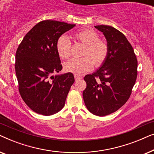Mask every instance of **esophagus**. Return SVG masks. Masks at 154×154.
Masks as SVG:
<instances>
[{"label":"esophagus","instance_id":"34e87169","mask_svg":"<svg viewBox=\"0 0 154 154\" xmlns=\"http://www.w3.org/2000/svg\"><path fill=\"white\" fill-rule=\"evenodd\" d=\"M74 78H75V81H80V80H81L82 79H83L81 76H80V75H75Z\"/></svg>","mask_w":154,"mask_h":154}]
</instances>
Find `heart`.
<instances>
[{
  "label": "heart",
  "instance_id": "obj_1",
  "mask_svg": "<svg viewBox=\"0 0 154 154\" xmlns=\"http://www.w3.org/2000/svg\"><path fill=\"white\" fill-rule=\"evenodd\" d=\"M78 41L85 45L83 57L73 58L64 64L67 72L75 75H83L93 66L100 67L105 62L109 55V45L104 40L99 38L98 33L90 29H85L74 34ZM57 52L60 58L66 60L70 57L71 43L65 35H61L57 41Z\"/></svg>",
  "mask_w": 154,
  "mask_h": 154
}]
</instances>
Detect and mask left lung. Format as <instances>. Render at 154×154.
<instances>
[{"label": "left lung", "instance_id": "1", "mask_svg": "<svg viewBox=\"0 0 154 154\" xmlns=\"http://www.w3.org/2000/svg\"><path fill=\"white\" fill-rule=\"evenodd\" d=\"M109 45L105 62L84 80L83 92L87 109L98 116L111 114L125 104L137 76V60L131 44L121 31L111 26L98 25Z\"/></svg>", "mask_w": 154, "mask_h": 154}]
</instances>
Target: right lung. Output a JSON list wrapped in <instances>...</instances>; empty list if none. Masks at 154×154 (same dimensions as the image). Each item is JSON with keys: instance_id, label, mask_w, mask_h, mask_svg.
I'll return each instance as SVG.
<instances>
[{"instance_id": "right-lung-1", "label": "right lung", "mask_w": 154, "mask_h": 154, "mask_svg": "<svg viewBox=\"0 0 154 154\" xmlns=\"http://www.w3.org/2000/svg\"><path fill=\"white\" fill-rule=\"evenodd\" d=\"M75 26L54 20L42 21L26 33L17 50L19 92L35 113L50 116L64 106L75 80L70 72L53 75L62 69L56 43L63 33Z\"/></svg>"}]
</instances>
